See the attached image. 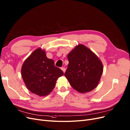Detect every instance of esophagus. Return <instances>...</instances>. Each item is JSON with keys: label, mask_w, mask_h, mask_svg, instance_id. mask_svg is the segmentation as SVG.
I'll return each instance as SVG.
<instances>
[{"label": "esophagus", "mask_w": 130, "mask_h": 130, "mask_svg": "<svg viewBox=\"0 0 130 130\" xmlns=\"http://www.w3.org/2000/svg\"><path fill=\"white\" fill-rule=\"evenodd\" d=\"M61 70H62V71H63V72L65 73V71H66V68H65L64 67H62V68H61Z\"/></svg>", "instance_id": "34e87169"}]
</instances>
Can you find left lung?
<instances>
[{
  "label": "left lung",
  "instance_id": "8db88e82",
  "mask_svg": "<svg viewBox=\"0 0 130 130\" xmlns=\"http://www.w3.org/2000/svg\"><path fill=\"white\" fill-rule=\"evenodd\" d=\"M69 61L64 75L74 89L84 93L98 86L103 72L99 58L85 46H76L68 55Z\"/></svg>",
  "mask_w": 130,
  "mask_h": 130
}]
</instances>
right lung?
Masks as SVG:
<instances>
[{"mask_svg": "<svg viewBox=\"0 0 130 130\" xmlns=\"http://www.w3.org/2000/svg\"><path fill=\"white\" fill-rule=\"evenodd\" d=\"M22 77L27 88L40 96L50 93L57 79L64 74L55 66L54 61L47 58L44 51L37 49L23 62Z\"/></svg>", "mask_w": 130, "mask_h": 130, "instance_id": "add662e5", "label": "right lung"}]
</instances>
